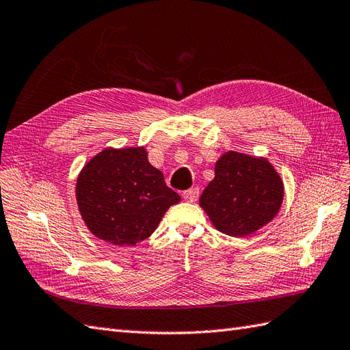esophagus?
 I'll return each instance as SVG.
<instances>
[{
	"mask_svg": "<svg viewBox=\"0 0 350 350\" xmlns=\"http://www.w3.org/2000/svg\"><path fill=\"white\" fill-rule=\"evenodd\" d=\"M182 197L185 198V201L195 202V201L198 200V197H200V189H198V188H191V189H188V191H185V192L182 193Z\"/></svg>",
	"mask_w": 350,
	"mask_h": 350,
	"instance_id": "34e87169",
	"label": "esophagus"
}]
</instances>
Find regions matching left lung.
I'll use <instances>...</instances> for the list:
<instances>
[{
  "label": "left lung",
  "mask_w": 350,
  "mask_h": 350,
  "mask_svg": "<svg viewBox=\"0 0 350 350\" xmlns=\"http://www.w3.org/2000/svg\"><path fill=\"white\" fill-rule=\"evenodd\" d=\"M282 201L283 183L270 162L228 152L216 162L200 206L219 231L245 237L270 222Z\"/></svg>",
  "instance_id": "8db88e82"
}]
</instances>
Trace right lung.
Segmentation results:
<instances>
[{
	"instance_id": "obj_1",
	"label": "right lung",
	"mask_w": 350,
	"mask_h": 350,
	"mask_svg": "<svg viewBox=\"0 0 350 350\" xmlns=\"http://www.w3.org/2000/svg\"><path fill=\"white\" fill-rule=\"evenodd\" d=\"M76 197L91 232L118 246L148 239L168 207L180 201L149 164L144 148L100 152L80 173Z\"/></svg>"
}]
</instances>
